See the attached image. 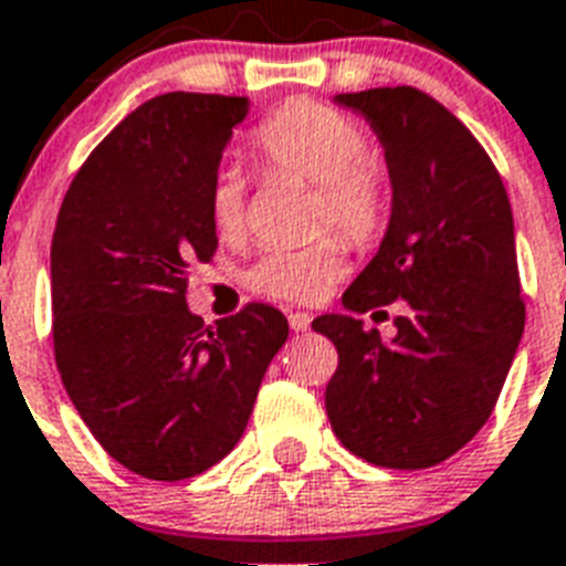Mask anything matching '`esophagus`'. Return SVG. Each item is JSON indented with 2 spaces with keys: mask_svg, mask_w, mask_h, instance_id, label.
Segmentation results:
<instances>
[{
  "mask_svg": "<svg viewBox=\"0 0 566 566\" xmlns=\"http://www.w3.org/2000/svg\"><path fill=\"white\" fill-rule=\"evenodd\" d=\"M287 323H291V328L296 331V334L298 331H307L311 328V314H291L287 316Z\"/></svg>",
  "mask_w": 566,
  "mask_h": 566,
  "instance_id": "obj_1",
  "label": "esophagus"
}]
</instances>
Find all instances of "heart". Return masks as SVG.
I'll return each instance as SVG.
<instances>
[{"label": "heart", "instance_id": "b5f03b06", "mask_svg": "<svg viewBox=\"0 0 566 566\" xmlns=\"http://www.w3.org/2000/svg\"><path fill=\"white\" fill-rule=\"evenodd\" d=\"M264 163L298 174L319 186L316 220L331 223L352 243L378 235L387 218V174L378 156L366 150V133L355 118L316 101H293L275 109L252 133ZM206 209L220 238H241L247 229V179L238 165H220L209 182ZM343 273L334 241L296 250H270L250 270L252 291L287 302H316Z\"/></svg>", "mask_w": 566, "mask_h": 566}]
</instances>
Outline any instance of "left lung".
Returning <instances> with one entry per match:
<instances>
[{
    "label": "left lung",
    "instance_id": "1",
    "mask_svg": "<svg viewBox=\"0 0 566 566\" xmlns=\"http://www.w3.org/2000/svg\"><path fill=\"white\" fill-rule=\"evenodd\" d=\"M331 101L369 122L392 186L384 241L343 307L366 314L403 298L407 311L392 339L357 316H316L314 331L339 355L325 410L339 442L371 465H439L489 421L521 346L512 206L480 142L424 92L384 86Z\"/></svg>",
    "mask_w": 566,
    "mask_h": 566
}]
</instances>
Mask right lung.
I'll list each match as a JSON object with an SVG mask.
<instances>
[{
  "label": "right lung",
  "mask_w": 566,
  "mask_h": 566,
  "mask_svg": "<svg viewBox=\"0 0 566 566\" xmlns=\"http://www.w3.org/2000/svg\"><path fill=\"white\" fill-rule=\"evenodd\" d=\"M250 98L168 92L145 101L75 174L52 238L54 360L109 457L148 480L203 474L250 421L287 339L270 305L206 325L188 268L218 235L206 195Z\"/></svg>",
  "instance_id": "obj_1"
}]
</instances>
